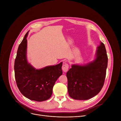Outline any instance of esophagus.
I'll return each instance as SVG.
<instances>
[{"instance_id":"esophagus-1","label":"esophagus","mask_w":121,"mask_h":121,"mask_svg":"<svg viewBox=\"0 0 121 121\" xmlns=\"http://www.w3.org/2000/svg\"><path fill=\"white\" fill-rule=\"evenodd\" d=\"M62 68L63 72H67L68 71V69H69V64H67V63H65V64H64L62 66Z\"/></svg>"}]
</instances>
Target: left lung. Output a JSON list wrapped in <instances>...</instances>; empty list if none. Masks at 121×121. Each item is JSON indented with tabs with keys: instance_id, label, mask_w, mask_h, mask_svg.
I'll return each instance as SVG.
<instances>
[{
	"instance_id": "obj_1",
	"label": "left lung",
	"mask_w": 121,
	"mask_h": 121,
	"mask_svg": "<svg viewBox=\"0 0 121 121\" xmlns=\"http://www.w3.org/2000/svg\"><path fill=\"white\" fill-rule=\"evenodd\" d=\"M107 63L105 47L101 42L93 62L83 66L73 65L66 74L69 97L86 100L97 95L104 85Z\"/></svg>"
}]
</instances>
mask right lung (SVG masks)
Returning a JSON list of instances; mask_svg holds the SVG:
<instances>
[{
	"label": "right lung",
	"instance_id": "obj_1",
	"mask_svg": "<svg viewBox=\"0 0 121 121\" xmlns=\"http://www.w3.org/2000/svg\"><path fill=\"white\" fill-rule=\"evenodd\" d=\"M28 31L18 46L15 61V77L19 90L24 97L32 100L43 101L52 96L57 79L62 74V62L55 66L35 69L26 58Z\"/></svg>",
	"mask_w": 121,
	"mask_h": 121
}]
</instances>
